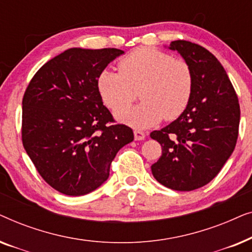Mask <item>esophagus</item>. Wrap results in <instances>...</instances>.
<instances>
[{
  "label": "esophagus",
  "instance_id": "1",
  "mask_svg": "<svg viewBox=\"0 0 252 252\" xmlns=\"http://www.w3.org/2000/svg\"><path fill=\"white\" fill-rule=\"evenodd\" d=\"M144 137H146V134L142 130H139V129H135L134 130V139L135 141H142L144 140Z\"/></svg>",
  "mask_w": 252,
  "mask_h": 252
}]
</instances>
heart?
<instances>
[{
	"mask_svg": "<svg viewBox=\"0 0 252 252\" xmlns=\"http://www.w3.org/2000/svg\"><path fill=\"white\" fill-rule=\"evenodd\" d=\"M117 72L104 70L97 78V89L108 108L116 110L119 122L135 128L156 125L161 119L173 120L187 108L192 91L189 65L164 51L139 48L118 62ZM137 90L143 102L124 108Z\"/></svg>",
	"mask_w": 252,
	"mask_h": 252,
	"instance_id": "heart-1",
	"label": "heart"
}]
</instances>
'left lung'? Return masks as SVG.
I'll return each instance as SVG.
<instances>
[{"label":"left lung","instance_id":"obj_1","mask_svg":"<svg viewBox=\"0 0 252 252\" xmlns=\"http://www.w3.org/2000/svg\"><path fill=\"white\" fill-rule=\"evenodd\" d=\"M190 67L192 91L179 118L151 139L161 146V156L151 165L154 178L165 187L190 191L209 184L235 148L240 125L236 93L221 63L208 49L189 41H172Z\"/></svg>","mask_w":252,"mask_h":252}]
</instances>
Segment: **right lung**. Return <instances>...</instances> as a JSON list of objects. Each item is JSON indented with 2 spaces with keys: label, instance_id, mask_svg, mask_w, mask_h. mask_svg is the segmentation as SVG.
<instances>
[{
  "label": "right lung",
  "instance_id": "obj_1",
  "mask_svg": "<svg viewBox=\"0 0 252 252\" xmlns=\"http://www.w3.org/2000/svg\"><path fill=\"white\" fill-rule=\"evenodd\" d=\"M115 48H71L36 72L23 98V144L43 180L62 194L81 196L108 180L110 165L134 134L112 125L97 78L124 55Z\"/></svg>",
  "mask_w": 252,
  "mask_h": 252
}]
</instances>
